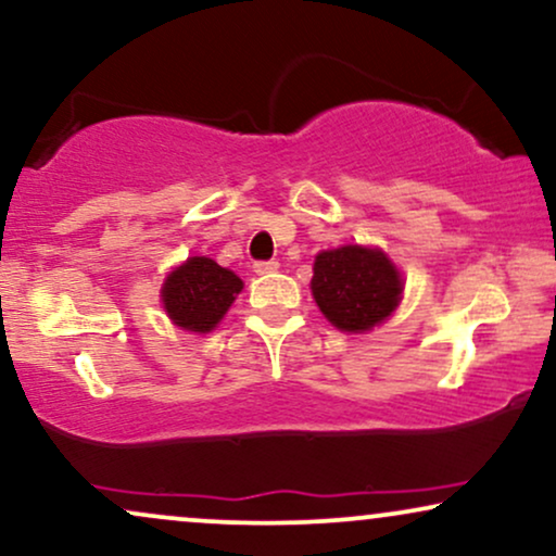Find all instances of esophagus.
I'll list each match as a JSON object with an SVG mask.
<instances>
[{
    "label": "esophagus",
    "mask_w": 556,
    "mask_h": 556,
    "mask_svg": "<svg viewBox=\"0 0 556 556\" xmlns=\"http://www.w3.org/2000/svg\"><path fill=\"white\" fill-rule=\"evenodd\" d=\"M277 269H279V261H274V258L256 261V264H253V271H256V274H271V271H277Z\"/></svg>",
    "instance_id": "obj_1"
}]
</instances>
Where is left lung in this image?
<instances>
[{
  "instance_id": "obj_1",
  "label": "left lung",
  "mask_w": 556,
  "mask_h": 556,
  "mask_svg": "<svg viewBox=\"0 0 556 556\" xmlns=\"http://www.w3.org/2000/svg\"><path fill=\"white\" fill-rule=\"evenodd\" d=\"M313 298L326 318L342 331H367L391 316L401 279L386 253L363 245H342L316 256Z\"/></svg>"
}]
</instances>
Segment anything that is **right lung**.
I'll list each match as a JSON object with an SVG mask.
<instances>
[{
	"mask_svg": "<svg viewBox=\"0 0 556 556\" xmlns=\"http://www.w3.org/2000/svg\"><path fill=\"white\" fill-rule=\"evenodd\" d=\"M243 290L230 269L206 256H193L165 279L163 305L168 316L186 331H212L225 311Z\"/></svg>",
	"mask_w": 556,
	"mask_h": 556,
	"instance_id": "1",
	"label": "right lung"
}]
</instances>
